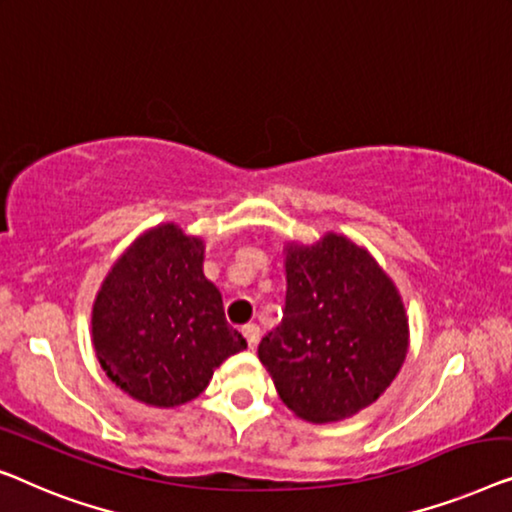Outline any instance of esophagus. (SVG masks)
<instances>
[{"mask_svg":"<svg viewBox=\"0 0 512 512\" xmlns=\"http://www.w3.org/2000/svg\"><path fill=\"white\" fill-rule=\"evenodd\" d=\"M243 336H246L250 348H255V345L259 343V327L257 325H246V327H243Z\"/></svg>","mask_w":512,"mask_h":512,"instance_id":"esophagus-1","label":"esophagus"}]
</instances>
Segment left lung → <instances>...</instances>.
<instances>
[{
  "label": "left lung",
  "mask_w": 512,
  "mask_h": 512,
  "mask_svg": "<svg viewBox=\"0 0 512 512\" xmlns=\"http://www.w3.org/2000/svg\"><path fill=\"white\" fill-rule=\"evenodd\" d=\"M283 322L257 355L280 401L306 422L345 420L371 406L401 371L410 327L401 292L345 234L285 243Z\"/></svg>",
  "instance_id": "obj_1"
}]
</instances>
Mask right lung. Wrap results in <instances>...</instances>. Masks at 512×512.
I'll list each match as a JSON object with an SVG mask.
<instances>
[{"label":"right lung","mask_w":512,"mask_h":512,"mask_svg":"<svg viewBox=\"0 0 512 512\" xmlns=\"http://www.w3.org/2000/svg\"><path fill=\"white\" fill-rule=\"evenodd\" d=\"M206 246L162 222L115 259L92 304V345L111 383L153 408L197 399L213 371L246 348L204 276Z\"/></svg>","instance_id":"obj_1"}]
</instances>
